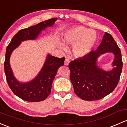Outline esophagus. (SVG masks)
<instances>
[{
  "instance_id": "34e87169",
  "label": "esophagus",
  "mask_w": 127,
  "mask_h": 127,
  "mask_svg": "<svg viewBox=\"0 0 127 127\" xmlns=\"http://www.w3.org/2000/svg\"><path fill=\"white\" fill-rule=\"evenodd\" d=\"M69 63H70V60L68 59V58H66V60H65L64 61V64L66 65V66H68Z\"/></svg>"
}]
</instances>
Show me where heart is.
Listing matches in <instances>:
<instances>
[{
    "mask_svg": "<svg viewBox=\"0 0 127 127\" xmlns=\"http://www.w3.org/2000/svg\"><path fill=\"white\" fill-rule=\"evenodd\" d=\"M64 42L67 44H74L73 53L76 57H83L89 54L97 41V36L93 31L83 26L72 28L64 34ZM60 46L64 50L67 47L60 43Z\"/></svg>",
    "mask_w": 127,
    "mask_h": 127,
    "instance_id": "1",
    "label": "heart"
}]
</instances>
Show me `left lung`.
<instances>
[{"mask_svg": "<svg viewBox=\"0 0 127 127\" xmlns=\"http://www.w3.org/2000/svg\"><path fill=\"white\" fill-rule=\"evenodd\" d=\"M114 53L113 70L105 71L96 66L97 58L103 53ZM123 63L119 47L114 38L105 32L102 42L95 51L69 64L70 79L76 95L84 100H100L116 88L122 70Z\"/></svg>", "mask_w": 127, "mask_h": 127, "instance_id": "obj_1", "label": "left lung"}]
</instances>
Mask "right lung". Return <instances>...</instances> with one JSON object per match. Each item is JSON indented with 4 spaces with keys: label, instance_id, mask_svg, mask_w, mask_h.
<instances>
[{
    "label": "right lung",
    "instance_id": "add662e5",
    "mask_svg": "<svg viewBox=\"0 0 127 127\" xmlns=\"http://www.w3.org/2000/svg\"><path fill=\"white\" fill-rule=\"evenodd\" d=\"M57 19L52 18L38 24L22 29L13 36L6 47L4 69L6 81L13 93L24 100L28 102H41L44 100L51 92L53 79L57 70L64 63V57L57 58L49 55L43 67L34 80L26 83H20L14 78L10 64V58L12 52L21 43V41L34 39L41 30L47 27H51Z\"/></svg>",
    "mask_w": 127,
    "mask_h": 127
}]
</instances>
